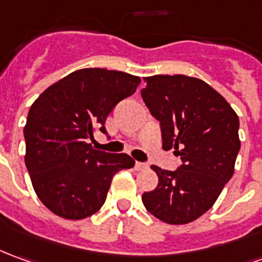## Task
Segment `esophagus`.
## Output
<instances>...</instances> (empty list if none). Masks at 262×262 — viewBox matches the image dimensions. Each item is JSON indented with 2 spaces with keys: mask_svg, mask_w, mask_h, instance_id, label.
<instances>
[{
  "mask_svg": "<svg viewBox=\"0 0 262 262\" xmlns=\"http://www.w3.org/2000/svg\"><path fill=\"white\" fill-rule=\"evenodd\" d=\"M135 167H136V170H144V169H147V164H146V163L136 162Z\"/></svg>",
  "mask_w": 262,
  "mask_h": 262,
  "instance_id": "obj_1",
  "label": "esophagus"
}]
</instances>
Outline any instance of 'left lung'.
Segmentation results:
<instances>
[{
    "label": "left lung",
    "instance_id": "1",
    "mask_svg": "<svg viewBox=\"0 0 262 262\" xmlns=\"http://www.w3.org/2000/svg\"><path fill=\"white\" fill-rule=\"evenodd\" d=\"M142 98L160 122L163 149H174V171L151 166L159 177L142 195L150 214L167 224H187L213 207L233 177L239 151L237 113L204 80L186 75L144 78Z\"/></svg>",
    "mask_w": 262,
    "mask_h": 262
}]
</instances>
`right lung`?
Segmentation results:
<instances>
[{"instance_id":"1","label":"right lung","mask_w":262,"mask_h":262,"mask_svg":"<svg viewBox=\"0 0 262 262\" xmlns=\"http://www.w3.org/2000/svg\"><path fill=\"white\" fill-rule=\"evenodd\" d=\"M140 78L85 68L51 85L32 103L24 127L25 164L36 195L56 215L82 220L106 200L113 176L135 166L126 153L95 150L88 139L106 133L107 115L136 92Z\"/></svg>"}]
</instances>
